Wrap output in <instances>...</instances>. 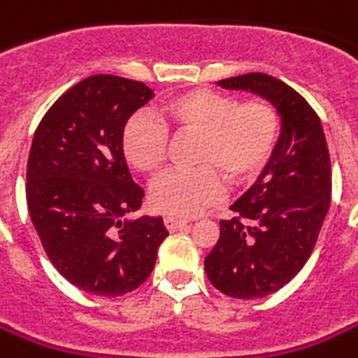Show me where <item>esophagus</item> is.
<instances>
[{
	"label": "esophagus",
	"mask_w": 358,
	"mask_h": 358,
	"mask_svg": "<svg viewBox=\"0 0 358 358\" xmlns=\"http://www.w3.org/2000/svg\"><path fill=\"white\" fill-rule=\"evenodd\" d=\"M164 225H166V229L169 231H180L188 225V221L174 217V215H166V217H164Z\"/></svg>",
	"instance_id": "obj_1"
}]
</instances>
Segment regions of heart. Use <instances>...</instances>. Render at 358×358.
Wrapping results in <instances>:
<instances>
[{"label":"heart","mask_w":358,"mask_h":358,"mask_svg":"<svg viewBox=\"0 0 358 358\" xmlns=\"http://www.w3.org/2000/svg\"><path fill=\"white\" fill-rule=\"evenodd\" d=\"M280 129V113L271 101H237L198 87L166 97L155 117L145 111L131 115L121 129V152L133 169L152 176L169 159L170 135H194V166L170 170L150 189L155 210L189 217L223 196V178L233 186L257 178L271 162Z\"/></svg>","instance_id":"b5f03b06"}]
</instances>
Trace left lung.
<instances>
[{
    "mask_svg": "<svg viewBox=\"0 0 358 358\" xmlns=\"http://www.w3.org/2000/svg\"><path fill=\"white\" fill-rule=\"evenodd\" d=\"M217 84L266 97L282 117L271 162L231 206L235 217L220 221V239L203 262L210 282L225 296L264 298L301 271L317 243L331 203L327 141L312 106L278 78L250 72Z\"/></svg>",
    "mask_w": 358,
    "mask_h": 358,
    "instance_id": "8db88e82",
    "label": "left lung"
}]
</instances>
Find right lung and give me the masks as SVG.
Listing matches in <instances>:
<instances>
[{
    "mask_svg": "<svg viewBox=\"0 0 358 358\" xmlns=\"http://www.w3.org/2000/svg\"><path fill=\"white\" fill-rule=\"evenodd\" d=\"M152 90L96 74L58 97L41 119L27 162V208L46 257L70 284L123 296L150 276L169 231L162 217L123 221L145 192L129 174L121 129Z\"/></svg>",
    "mask_w": 358,
    "mask_h": 358,
    "instance_id": "right-lung-1",
    "label": "right lung"
}]
</instances>
